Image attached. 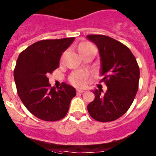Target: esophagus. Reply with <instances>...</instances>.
I'll return each mask as SVG.
<instances>
[{
  "label": "esophagus",
  "mask_w": 156,
  "mask_h": 156,
  "mask_svg": "<svg viewBox=\"0 0 156 156\" xmlns=\"http://www.w3.org/2000/svg\"><path fill=\"white\" fill-rule=\"evenodd\" d=\"M85 92V90H83V89H77V93H82Z\"/></svg>",
  "instance_id": "34e87169"
}]
</instances>
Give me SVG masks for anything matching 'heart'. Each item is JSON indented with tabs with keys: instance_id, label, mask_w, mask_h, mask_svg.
I'll list each match as a JSON object with an SVG mask.
<instances>
[{
	"instance_id": "heart-1",
	"label": "heart",
	"mask_w": 156,
	"mask_h": 156,
	"mask_svg": "<svg viewBox=\"0 0 156 156\" xmlns=\"http://www.w3.org/2000/svg\"><path fill=\"white\" fill-rule=\"evenodd\" d=\"M91 47H93V45L90 43L87 42V41H83V42H81L78 44V51H79L80 53H82ZM64 55L65 54H63V56H62L61 62L63 61ZM88 77H89V74L87 72L82 71V70H78V71H74L70 74L69 81L73 86H76V87H82L86 85Z\"/></svg>"
}]
</instances>
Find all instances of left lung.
<instances>
[{
	"label": "left lung",
	"instance_id": "8db88e82",
	"mask_svg": "<svg viewBox=\"0 0 156 156\" xmlns=\"http://www.w3.org/2000/svg\"><path fill=\"white\" fill-rule=\"evenodd\" d=\"M99 49L101 61V82L108 86L104 94L95 89L94 101L87 109L99 122L115 121L128 111L138 90L140 69L130 49L122 43L105 35H87Z\"/></svg>",
	"mask_w": 156,
	"mask_h": 156
}]
</instances>
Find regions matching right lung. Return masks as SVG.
Returning <instances> with one entry per match:
<instances>
[{"mask_svg":"<svg viewBox=\"0 0 156 156\" xmlns=\"http://www.w3.org/2000/svg\"><path fill=\"white\" fill-rule=\"evenodd\" d=\"M74 40L39 41L23 50L17 59L14 78L19 97L27 109L41 120L54 122L64 118L76 95L75 89L66 83L58 89L52 87L48 78L59 67L62 53Z\"/></svg>","mask_w":156,"mask_h":156,"instance_id":"right-lung-1","label":"right lung"}]
</instances>
